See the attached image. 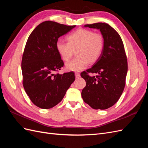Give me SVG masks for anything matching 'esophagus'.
Returning a JSON list of instances; mask_svg holds the SVG:
<instances>
[{
    "label": "esophagus",
    "instance_id": "1",
    "mask_svg": "<svg viewBox=\"0 0 148 148\" xmlns=\"http://www.w3.org/2000/svg\"><path fill=\"white\" fill-rule=\"evenodd\" d=\"M75 77H76V78H77L80 77V74L78 72H75Z\"/></svg>",
    "mask_w": 148,
    "mask_h": 148
}]
</instances>
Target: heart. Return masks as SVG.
Returning <instances> with one entry per match:
<instances>
[{
	"mask_svg": "<svg viewBox=\"0 0 148 148\" xmlns=\"http://www.w3.org/2000/svg\"><path fill=\"white\" fill-rule=\"evenodd\" d=\"M68 42L58 40L56 42L57 51L61 59L68 61L76 51L77 57L67 62V70L79 71L88 66L89 62L95 63L99 59L104 46V38L99 33L79 29L67 36Z\"/></svg>",
	"mask_w": 148,
	"mask_h": 148,
	"instance_id": "b5f03b06",
	"label": "heart"
}]
</instances>
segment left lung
Wrapping results in <instances>:
<instances>
[{"label": "left lung", "instance_id": "obj_1", "mask_svg": "<svg viewBox=\"0 0 148 148\" xmlns=\"http://www.w3.org/2000/svg\"><path fill=\"white\" fill-rule=\"evenodd\" d=\"M84 27L99 29L104 46L99 59L91 69L81 73L86 83L82 96L92 109H107L118 101L125 88L128 64L123 41L117 31L107 23L86 25ZM89 73L98 75L91 77Z\"/></svg>", "mask_w": 148, "mask_h": 148}]
</instances>
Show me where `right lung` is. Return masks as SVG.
I'll list each match as a JSON object with an SVG mask.
<instances>
[{
    "instance_id": "1",
    "label": "right lung",
    "mask_w": 148,
    "mask_h": 148,
    "mask_svg": "<svg viewBox=\"0 0 148 148\" xmlns=\"http://www.w3.org/2000/svg\"><path fill=\"white\" fill-rule=\"evenodd\" d=\"M75 26L46 21L36 27L27 40L21 61L23 85L31 101L39 108L51 109L59 104L75 81L73 71L54 73L64 64L56 42Z\"/></svg>"
}]
</instances>
